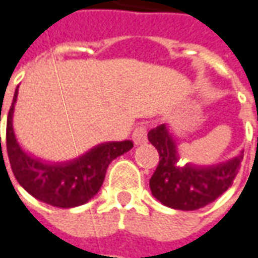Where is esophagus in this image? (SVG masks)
Here are the masks:
<instances>
[{
	"instance_id": "obj_1",
	"label": "esophagus",
	"mask_w": 258,
	"mask_h": 258,
	"mask_svg": "<svg viewBox=\"0 0 258 258\" xmlns=\"http://www.w3.org/2000/svg\"><path fill=\"white\" fill-rule=\"evenodd\" d=\"M146 140H147V128H146V125L136 127L134 131H133V141L136 144H141V143H144Z\"/></svg>"
}]
</instances>
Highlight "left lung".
Returning <instances> with one entry per match:
<instances>
[{
	"instance_id": "left-lung-1",
	"label": "left lung",
	"mask_w": 258,
	"mask_h": 258,
	"mask_svg": "<svg viewBox=\"0 0 258 258\" xmlns=\"http://www.w3.org/2000/svg\"><path fill=\"white\" fill-rule=\"evenodd\" d=\"M147 137L160 156L150 179L151 194L166 207L182 211L207 207L232 185L238 174L242 153L230 162L211 167L179 166L176 143L164 124L150 130Z\"/></svg>"
}]
</instances>
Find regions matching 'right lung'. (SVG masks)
Wrapping results in <instances>:
<instances>
[{
	"mask_svg": "<svg viewBox=\"0 0 258 258\" xmlns=\"http://www.w3.org/2000/svg\"><path fill=\"white\" fill-rule=\"evenodd\" d=\"M17 92L16 89L7 117L6 136L8 160L17 182L30 195L51 207L73 208L86 204L101 189L109 163L127 153L133 143L130 140L105 143L94 147L81 159L63 164H49L33 159L20 147L13 130Z\"/></svg>",
	"mask_w": 258,
	"mask_h": 258,
	"instance_id": "obj_1",
	"label": "right lung"
}]
</instances>
